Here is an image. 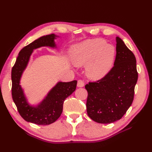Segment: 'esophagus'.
Masks as SVG:
<instances>
[{"mask_svg":"<svg viewBox=\"0 0 152 152\" xmlns=\"http://www.w3.org/2000/svg\"><path fill=\"white\" fill-rule=\"evenodd\" d=\"M84 86V82L82 80H79L77 82V87H82Z\"/></svg>","mask_w":152,"mask_h":152,"instance_id":"obj_1","label":"esophagus"}]
</instances>
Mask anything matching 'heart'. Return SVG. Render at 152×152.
<instances>
[{"label": "heart", "instance_id": "b5f03b06", "mask_svg": "<svg viewBox=\"0 0 152 152\" xmlns=\"http://www.w3.org/2000/svg\"><path fill=\"white\" fill-rule=\"evenodd\" d=\"M116 55L112 45L102 39H89L73 46L70 59L76 66H86V72L89 79H102L111 70Z\"/></svg>", "mask_w": 152, "mask_h": 152}]
</instances>
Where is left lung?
<instances>
[{"instance_id": "obj_1", "label": "left lung", "mask_w": 152, "mask_h": 152, "mask_svg": "<svg viewBox=\"0 0 152 152\" xmlns=\"http://www.w3.org/2000/svg\"><path fill=\"white\" fill-rule=\"evenodd\" d=\"M116 42L113 67L102 79L85 86L87 115L100 124L112 123L124 116L134 99L138 77L134 54L118 37Z\"/></svg>"}]
</instances>
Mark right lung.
I'll use <instances>...</instances> for the list:
<instances>
[{
  "mask_svg": "<svg viewBox=\"0 0 152 152\" xmlns=\"http://www.w3.org/2000/svg\"><path fill=\"white\" fill-rule=\"evenodd\" d=\"M59 36L54 34L42 36L23 48L18 54L12 68V97L18 111L26 122L37 125H49L60 117L63 103L75 91L77 80L68 82H58L49 91L45 98L37 105H31L27 101L20 85L23 73L28 65L34 50L41 47L56 48L54 40Z\"/></svg>",
  "mask_w": 152,
  "mask_h": 152,
  "instance_id": "1",
  "label": "right lung"
}]
</instances>
